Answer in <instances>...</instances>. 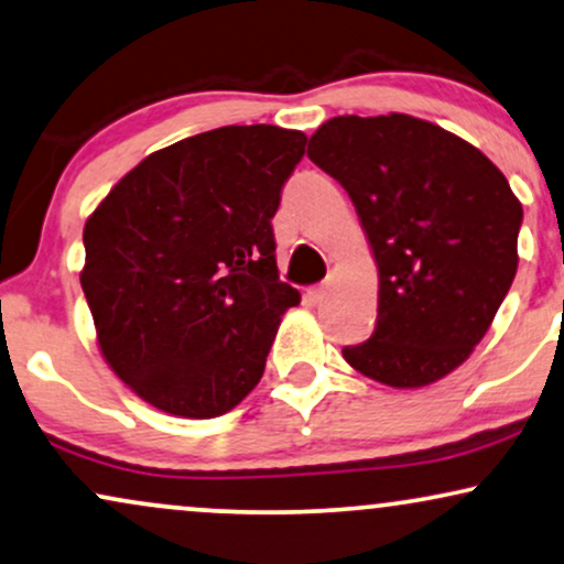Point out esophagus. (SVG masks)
<instances>
[{"label": "esophagus", "instance_id": "obj_1", "mask_svg": "<svg viewBox=\"0 0 564 564\" xmlns=\"http://www.w3.org/2000/svg\"><path fill=\"white\" fill-rule=\"evenodd\" d=\"M325 294H327V283H323V286H315L310 291V296H312V302H323L325 299Z\"/></svg>", "mask_w": 564, "mask_h": 564}]
</instances>
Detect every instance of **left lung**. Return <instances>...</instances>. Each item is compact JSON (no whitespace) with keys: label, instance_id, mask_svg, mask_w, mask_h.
<instances>
[{"label":"left lung","instance_id":"left-lung-1","mask_svg":"<svg viewBox=\"0 0 564 564\" xmlns=\"http://www.w3.org/2000/svg\"><path fill=\"white\" fill-rule=\"evenodd\" d=\"M348 192L380 273L372 338L346 346L356 372L422 388L474 351L518 270L523 208L471 142L409 117H335L306 148Z\"/></svg>","mask_w":564,"mask_h":564}]
</instances>
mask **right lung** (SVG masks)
<instances>
[{
	"label": "right lung",
	"instance_id": "obj_1",
	"mask_svg": "<svg viewBox=\"0 0 564 564\" xmlns=\"http://www.w3.org/2000/svg\"><path fill=\"white\" fill-rule=\"evenodd\" d=\"M306 134L218 127L140 161L85 220L98 346L155 409L213 419L252 393L299 291L278 278L273 220Z\"/></svg>",
	"mask_w": 564,
	"mask_h": 564
}]
</instances>
